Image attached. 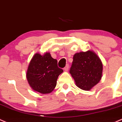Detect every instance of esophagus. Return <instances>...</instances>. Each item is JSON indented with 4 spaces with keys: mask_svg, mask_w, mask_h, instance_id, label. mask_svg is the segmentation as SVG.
I'll list each match as a JSON object with an SVG mask.
<instances>
[{
    "mask_svg": "<svg viewBox=\"0 0 122 122\" xmlns=\"http://www.w3.org/2000/svg\"><path fill=\"white\" fill-rule=\"evenodd\" d=\"M68 69H69V64H66V66H65L64 68V70L65 71H67L68 70Z\"/></svg>",
    "mask_w": 122,
    "mask_h": 122,
    "instance_id": "obj_1",
    "label": "esophagus"
}]
</instances>
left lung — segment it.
Returning a JSON list of instances; mask_svg holds the SVG:
<instances>
[{
    "mask_svg": "<svg viewBox=\"0 0 122 122\" xmlns=\"http://www.w3.org/2000/svg\"><path fill=\"white\" fill-rule=\"evenodd\" d=\"M102 70L99 58L92 51H88L74 55L70 72L78 88L89 91L100 81Z\"/></svg>",
    "mask_w": 122,
    "mask_h": 122,
    "instance_id": "8db88e82",
    "label": "left lung"
}]
</instances>
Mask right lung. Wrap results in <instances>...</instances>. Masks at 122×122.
Masks as SVG:
<instances>
[{
	"instance_id": "1",
	"label": "right lung",
	"mask_w": 122,
	"mask_h": 122,
	"mask_svg": "<svg viewBox=\"0 0 122 122\" xmlns=\"http://www.w3.org/2000/svg\"><path fill=\"white\" fill-rule=\"evenodd\" d=\"M63 70L58 66L57 60L46 52L44 56L37 53L28 67L26 76L33 90L41 93H49L57 85L59 75Z\"/></svg>"
}]
</instances>
